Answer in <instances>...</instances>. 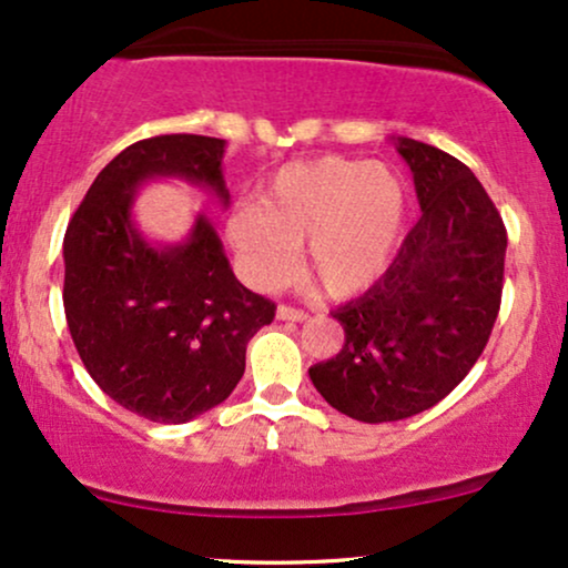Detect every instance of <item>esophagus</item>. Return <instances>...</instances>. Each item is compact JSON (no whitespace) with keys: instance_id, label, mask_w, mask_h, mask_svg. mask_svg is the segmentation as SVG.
Returning a JSON list of instances; mask_svg holds the SVG:
<instances>
[{"instance_id":"34e87169","label":"esophagus","mask_w":568,"mask_h":568,"mask_svg":"<svg viewBox=\"0 0 568 568\" xmlns=\"http://www.w3.org/2000/svg\"><path fill=\"white\" fill-rule=\"evenodd\" d=\"M275 314H277V320H283V322H304V320H308V314L304 312V308L285 306V304H280Z\"/></svg>"}]
</instances>
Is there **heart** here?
<instances>
[{"label": "heart", "instance_id": "1", "mask_svg": "<svg viewBox=\"0 0 568 568\" xmlns=\"http://www.w3.org/2000/svg\"><path fill=\"white\" fill-rule=\"evenodd\" d=\"M406 222L404 181L385 164L356 160L293 162L235 204L225 220L243 280L275 291L296 275L308 243L327 293L354 296L377 283L396 256Z\"/></svg>", "mask_w": 568, "mask_h": 568}]
</instances>
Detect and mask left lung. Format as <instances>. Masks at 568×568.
<instances>
[{"label":"left lung","instance_id":"1","mask_svg":"<svg viewBox=\"0 0 568 568\" xmlns=\"http://www.w3.org/2000/svg\"><path fill=\"white\" fill-rule=\"evenodd\" d=\"M396 149L422 217L385 275L333 312L343 348L308 367L329 406L367 425L408 419L448 396L485 351L504 293L506 227L475 172L404 135Z\"/></svg>","mask_w":568,"mask_h":568}]
</instances>
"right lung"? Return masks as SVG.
Listing matches in <instances>:
<instances>
[{
    "label": "right lung",
    "instance_id": "add662e5",
    "mask_svg": "<svg viewBox=\"0 0 568 568\" xmlns=\"http://www.w3.org/2000/svg\"><path fill=\"white\" fill-rule=\"evenodd\" d=\"M227 143L156 135L131 143L91 183L64 233V317L78 356L128 412L183 425L222 404L246 369V346L275 304L239 283L204 212L178 243L149 241L133 220L143 183L175 178L222 210Z\"/></svg>",
    "mask_w": 568,
    "mask_h": 568
}]
</instances>
